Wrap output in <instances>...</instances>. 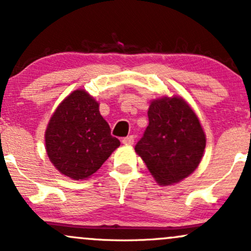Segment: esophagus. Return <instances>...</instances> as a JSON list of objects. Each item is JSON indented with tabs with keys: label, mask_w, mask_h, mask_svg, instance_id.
I'll list each match as a JSON object with an SVG mask.
<instances>
[{
	"label": "esophagus",
	"mask_w": 251,
	"mask_h": 251,
	"mask_svg": "<svg viewBox=\"0 0 251 251\" xmlns=\"http://www.w3.org/2000/svg\"><path fill=\"white\" fill-rule=\"evenodd\" d=\"M123 143L126 144V145H132V144L134 143V137L133 135H128V137L124 138Z\"/></svg>",
	"instance_id": "obj_1"
}]
</instances>
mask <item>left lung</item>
Segmentation results:
<instances>
[{
    "mask_svg": "<svg viewBox=\"0 0 251 251\" xmlns=\"http://www.w3.org/2000/svg\"><path fill=\"white\" fill-rule=\"evenodd\" d=\"M149 126L135 152L160 185L178 183L195 171L205 149L200 120L180 98H163L150 105Z\"/></svg>",
    "mask_w": 251,
    "mask_h": 251,
    "instance_id": "1",
    "label": "left lung"
}]
</instances>
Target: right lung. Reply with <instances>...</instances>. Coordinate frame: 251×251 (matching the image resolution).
<instances>
[{
  "instance_id": "right-lung-1",
  "label": "right lung",
  "mask_w": 251,
  "mask_h": 251,
  "mask_svg": "<svg viewBox=\"0 0 251 251\" xmlns=\"http://www.w3.org/2000/svg\"><path fill=\"white\" fill-rule=\"evenodd\" d=\"M119 145L100 114L99 103L80 89L60 103L46 131L50 162L62 175L75 180L97 172Z\"/></svg>"
}]
</instances>
